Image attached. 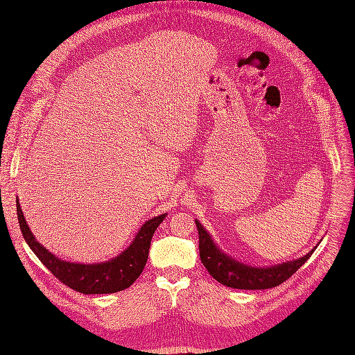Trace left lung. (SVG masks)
<instances>
[{
    "instance_id": "left-lung-1",
    "label": "left lung",
    "mask_w": 355,
    "mask_h": 355,
    "mask_svg": "<svg viewBox=\"0 0 355 355\" xmlns=\"http://www.w3.org/2000/svg\"><path fill=\"white\" fill-rule=\"evenodd\" d=\"M196 225L200 239V257L202 265L209 273L221 285L234 289H269L279 286L300 269L311 254L318 248L316 245L305 256L289 260V262L279 263L275 266L257 268L241 263L234 257L223 252L216 243L210 233L204 229L201 223L196 218Z\"/></svg>"
}]
</instances>
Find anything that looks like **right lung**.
Masks as SVG:
<instances>
[{"instance_id":"add662e5","label":"right lung","mask_w":355,"mask_h":355,"mask_svg":"<svg viewBox=\"0 0 355 355\" xmlns=\"http://www.w3.org/2000/svg\"><path fill=\"white\" fill-rule=\"evenodd\" d=\"M17 216L24 240L40 262L69 288L86 295L115 293L132 285L142 273L151 239L166 217V213L146 220L137 236L123 252L101 263H76L62 260L35 240L24 218L20 201L17 198Z\"/></svg>"}]
</instances>
